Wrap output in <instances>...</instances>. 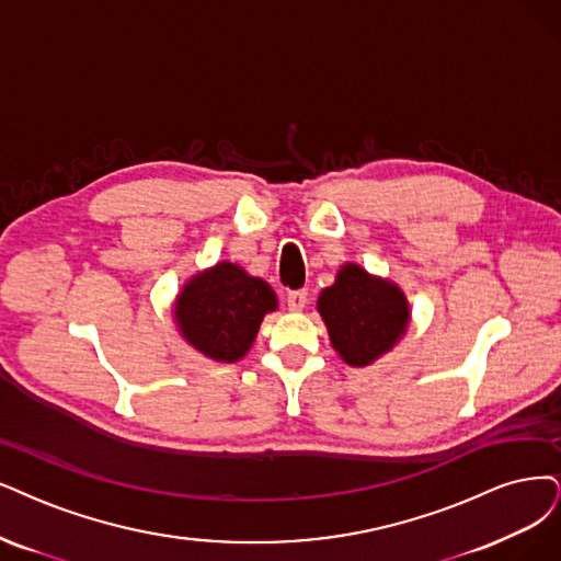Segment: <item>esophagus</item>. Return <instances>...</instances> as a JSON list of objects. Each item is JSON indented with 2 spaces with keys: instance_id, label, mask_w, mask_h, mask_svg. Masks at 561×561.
<instances>
[{
  "instance_id": "obj_1",
  "label": "esophagus",
  "mask_w": 561,
  "mask_h": 561,
  "mask_svg": "<svg viewBox=\"0 0 561 561\" xmlns=\"http://www.w3.org/2000/svg\"><path fill=\"white\" fill-rule=\"evenodd\" d=\"M286 302H288V309L300 312V309L307 305V291H305V288H300V291H288Z\"/></svg>"
}]
</instances>
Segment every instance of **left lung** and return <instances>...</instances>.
Here are the masks:
<instances>
[{"mask_svg":"<svg viewBox=\"0 0 561 561\" xmlns=\"http://www.w3.org/2000/svg\"><path fill=\"white\" fill-rule=\"evenodd\" d=\"M317 312L328 328L330 344L351 367H367L396 348L411 321L402 288L358 263H344L337 270L335 282L319 294Z\"/></svg>","mask_w":561,"mask_h":561,"instance_id":"left-lung-1","label":"left lung"}]
</instances>
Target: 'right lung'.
<instances>
[{
  "mask_svg": "<svg viewBox=\"0 0 561 561\" xmlns=\"http://www.w3.org/2000/svg\"><path fill=\"white\" fill-rule=\"evenodd\" d=\"M279 307L273 286L231 261L198 270L173 300L180 337L215 363H238L254 346L265 314Z\"/></svg>",
  "mask_w": 561,
  "mask_h": 561,
  "instance_id": "1",
  "label": "right lung"
}]
</instances>
